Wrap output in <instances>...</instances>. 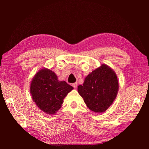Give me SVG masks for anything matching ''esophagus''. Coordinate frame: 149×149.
Listing matches in <instances>:
<instances>
[{
	"instance_id": "1",
	"label": "esophagus",
	"mask_w": 149,
	"mask_h": 149,
	"mask_svg": "<svg viewBox=\"0 0 149 149\" xmlns=\"http://www.w3.org/2000/svg\"><path fill=\"white\" fill-rule=\"evenodd\" d=\"M72 86H73V87L74 89H76V88H77V86H78V83H73V84H72Z\"/></svg>"
}]
</instances>
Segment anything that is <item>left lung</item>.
Returning a JSON list of instances; mask_svg holds the SVG:
<instances>
[{"label": "left lung", "mask_w": 149, "mask_h": 149, "mask_svg": "<svg viewBox=\"0 0 149 149\" xmlns=\"http://www.w3.org/2000/svg\"><path fill=\"white\" fill-rule=\"evenodd\" d=\"M119 83L114 71L106 65L92 71L78 91L90 110L97 113L106 111L114 101Z\"/></svg>", "instance_id": "left-lung-1"}]
</instances>
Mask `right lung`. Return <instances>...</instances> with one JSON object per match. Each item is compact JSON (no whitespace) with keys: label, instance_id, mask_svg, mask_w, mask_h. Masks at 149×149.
I'll use <instances>...</instances> for the list:
<instances>
[{"label":"right lung","instance_id":"add662e5","mask_svg":"<svg viewBox=\"0 0 149 149\" xmlns=\"http://www.w3.org/2000/svg\"><path fill=\"white\" fill-rule=\"evenodd\" d=\"M73 89L65 81H60L52 71L43 69L35 76L30 85L33 101L47 114H53L61 106L64 98Z\"/></svg>","mask_w":149,"mask_h":149}]
</instances>
